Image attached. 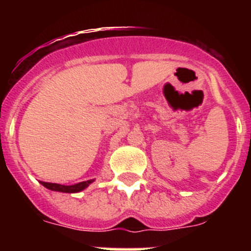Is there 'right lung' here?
I'll return each instance as SVG.
<instances>
[{
  "label": "right lung",
  "mask_w": 251,
  "mask_h": 251,
  "mask_svg": "<svg viewBox=\"0 0 251 251\" xmlns=\"http://www.w3.org/2000/svg\"><path fill=\"white\" fill-rule=\"evenodd\" d=\"M95 179H88V181L80 182V183L73 184V186H63V184L58 183H50V182H40L42 186H45L46 188L50 189V191L55 192H63V193H77V192L82 191L86 187H88V184L92 183Z\"/></svg>",
  "instance_id": "1"
}]
</instances>
